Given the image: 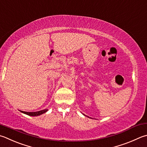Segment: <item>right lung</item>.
Here are the masks:
<instances>
[{"mask_svg": "<svg viewBox=\"0 0 147 147\" xmlns=\"http://www.w3.org/2000/svg\"><path fill=\"white\" fill-rule=\"evenodd\" d=\"M48 109H43L41 111H36V112H26V111H20L22 113H24V114L27 115L29 116H32V117H36V116H39L43 114V113H46Z\"/></svg>", "mask_w": 147, "mask_h": 147, "instance_id": "right-lung-1", "label": "right lung"}]
</instances>
